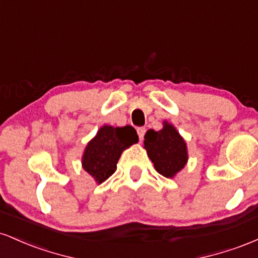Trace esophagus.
Segmentation results:
<instances>
[{
	"label": "esophagus",
	"mask_w": 258,
	"mask_h": 258,
	"mask_svg": "<svg viewBox=\"0 0 258 258\" xmlns=\"http://www.w3.org/2000/svg\"><path fill=\"white\" fill-rule=\"evenodd\" d=\"M146 132H147V130L144 128V127H138V128H137L138 137H139V139H141V141H143L144 135H146Z\"/></svg>",
	"instance_id": "34e87169"
}]
</instances>
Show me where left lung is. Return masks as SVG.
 <instances>
[{
    "instance_id": "8db88e82",
    "label": "left lung",
    "mask_w": 258,
    "mask_h": 258,
    "mask_svg": "<svg viewBox=\"0 0 258 258\" xmlns=\"http://www.w3.org/2000/svg\"><path fill=\"white\" fill-rule=\"evenodd\" d=\"M144 147L156 171L167 178L179 172L188 160L184 141L170 123L158 132L149 130L144 136Z\"/></svg>"
}]
</instances>
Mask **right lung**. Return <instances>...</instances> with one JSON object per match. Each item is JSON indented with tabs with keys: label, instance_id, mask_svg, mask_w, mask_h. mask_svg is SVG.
I'll use <instances>...</instances> for the list:
<instances>
[{
	"label": "right lung",
	"instance_id": "add662e5",
	"mask_svg": "<svg viewBox=\"0 0 258 258\" xmlns=\"http://www.w3.org/2000/svg\"><path fill=\"white\" fill-rule=\"evenodd\" d=\"M138 136L132 126H103L86 147L82 166L98 183H103L116 171L121 153L137 143Z\"/></svg>",
	"mask_w": 258,
	"mask_h": 258
}]
</instances>
